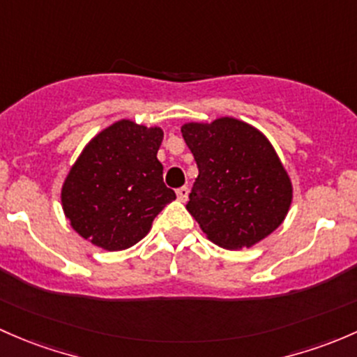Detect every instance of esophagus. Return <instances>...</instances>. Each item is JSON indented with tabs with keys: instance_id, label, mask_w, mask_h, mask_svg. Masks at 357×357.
I'll return each instance as SVG.
<instances>
[{
	"instance_id": "1",
	"label": "esophagus",
	"mask_w": 357,
	"mask_h": 357,
	"mask_svg": "<svg viewBox=\"0 0 357 357\" xmlns=\"http://www.w3.org/2000/svg\"><path fill=\"white\" fill-rule=\"evenodd\" d=\"M177 197H178V201H187V197H189V187L187 185H183V187H178L177 189Z\"/></svg>"
}]
</instances>
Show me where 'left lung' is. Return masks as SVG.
I'll use <instances>...</instances> for the list:
<instances>
[{"mask_svg": "<svg viewBox=\"0 0 357 357\" xmlns=\"http://www.w3.org/2000/svg\"><path fill=\"white\" fill-rule=\"evenodd\" d=\"M182 135L199 170L187 209L209 241L225 249L251 248L280 227L292 183L259 130L225 116L185 123Z\"/></svg>", "mask_w": 357, "mask_h": 357, "instance_id": "left-lung-1", "label": "left lung"}]
</instances>
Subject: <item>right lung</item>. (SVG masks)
<instances>
[{"mask_svg": "<svg viewBox=\"0 0 357 357\" xmlns=\"http://www.w3.org/2000/svg\"><path fill=\"white\" fill-rule=\"evenodd\" d=\"M163 130L120 120L86 146L61 189L77 234L106 251L141 241L175 192L163 182L156 154Z\"/></svg>", "mask_w": 357, "mask_h": 357, "instance_id": "right-lung-1", "label": "right lung"}]
</instances>
